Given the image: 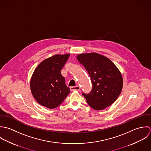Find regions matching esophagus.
<instances>
[{"mask_svg": "<svg viewBox=\"0 0 151 151\" xmlns=\"http://www.w3.org/2000/svg\"><path fill=\"white\" fill-rule=\"evenodd\" d=\"M70 90L71 91H80V87L79 86H71L70 87Z\"/></svg>", "mask_w": 151, "mask_h": 151, "instance_id": "34e87169", "label": "esophagus"}]
</instances>
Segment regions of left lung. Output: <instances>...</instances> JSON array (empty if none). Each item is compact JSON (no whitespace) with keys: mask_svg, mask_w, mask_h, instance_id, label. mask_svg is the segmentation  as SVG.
Instances as JSON below:
<instances>
[{"mask_svg":"<svg viewBox=\"0 0 151 151\" xmlns=\"http://www.w3.org/2000/svg\"><path fill=\"white\" fill-rule=\"evenodd\" d=\"M77 59L91 77V91L82 93L88 104L96 110L111 106L122 89L123 80L119 69L109 58L95 52L79 54Z\"/></svg>","mask_w":151,"mask_h":151,"instance_id":"1","label":"left lung"}]
</instances>
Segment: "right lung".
Instances as JSON below:
<instances>
[{
	"mask_svg": "<svg viewBox=\"0 0 151 151\" xmlns=\"http://www.w3.org/2000/svg\"><path fill=\"white\" fill-rule=\"evenodd\" d=\"M69 56L70 54L55 55L41 62L35 68L31 79L30 89L40 105L54 109L70 93L60 73Z\"/></svg>",
	"mask_w": 151,
	"mask_h": 151,
	"instance_id": "obj_1",
	"label": "right lung"
}]
</instances>
